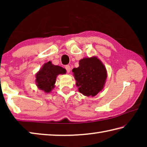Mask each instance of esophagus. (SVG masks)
<instances>
[{"mask_svg": "<svg viewBox=\"0 0 147 147\" xmlns=\"http://www.w3.org/2000/svg\"><path fill=\"white\" fill-rule=\"evenodd\" d=\"M65 68L67 73H70V71H71V67L70 66L68 65H67L65 66Z\"/></svg>", "mask_w": 147, "mask_h": 147, "instance_id": "34e87169", "label": "esophagus"}]
</instances>
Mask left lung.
Segmentation results:
<instances>
[{"label": "left lung", "instance_id": "obj_1", "mask_svg": "<svg viewBox=\"0 0 147 147\" xmlns=\"http://www.w3.org/2000/svg\"><path fill=\"white\" fill-rule=\"evenodd\" d=\"M78 91L84 96H94L102 90L107 78V71L96 56L84 58L79 67L73 69Z\"/></svg>", "mask_w": 147, "mask_h": 147}]
</instances>
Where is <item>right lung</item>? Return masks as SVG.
<instances>
[{
  "mask_svg": "<svg viewBox=\"0 0 147 147\" xmlns=\"http://www.w3.org/2000/svg\"><path fill=\"white\" fill-rule=\"evenodd\" d=\"M66 73V70L51 61L45 63L36 74V83L38 88L45 93H49L55 87L56 77Z\"/></svg>",
  "mask_w": 147,
  "mask_h": 147,
  "instance_id": "1",
  "label": "right lung"
}]
</instances>
